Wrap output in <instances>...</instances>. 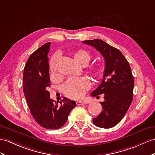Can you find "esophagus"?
<instances>
[{"label":"esophagus","instance_id":"esophagus-1","mask_svg":"<svg viewBox=\"0 0 155 155\" xmlns=\"http://www.w3.org/2000/svg\"><path fill=\"white\" fill-rule=\"evenodd\" d=\"M85 103L84 101H77L76 102V104L77 105H84Z\"/></svg>","mask_w":155,"mask_h":155}]
</instances>
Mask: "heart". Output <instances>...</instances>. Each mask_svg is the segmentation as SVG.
Returning a JSON list of instances; mask_svg holds the SVG:
<instances>
[{"mask_svg": "<svg viewBox=\"0 0 155 155\" xmlns=\"http://www.w3.org/2000/svg\"><path fill=\"white\" fill-rule=\"evenodd\" d=\"M74 59L81 65L88 64L91 59L90 54L84 50H78L74 54ZM58 61V56L54 55L50 62V72L54 73L55 71V65ZM91 73L94 77H100L103 73L100 67H94ZM90 81L85 77H71L63 86V92L67 97L74 100L82 97L86 92L90 88Z\"/></svg>", "mask_w": 155, "mask_h": 155, "instance_id": "b5f03b06", "label": "heart"}]
</instances>
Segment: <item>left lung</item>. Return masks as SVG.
Listing matches in <instances>:
<instances>
[{"label": "left lung", "mask_w": 155, "mask_h": 155, "mask_svg": "<svg viewBox=\"0 0 155 155\" xmlns=\"http://www.w3.org/2000/svg\"><path fill=\"white\" fill-rule=\"evenodd\" d=\"M95 48L105 59L104 79L92 96L104 94L103 110L93 118L94 125L102 128L116 126L124 117L133 100L134 80L128 61L120 50L101 39L82 42Z\"/></svg>", "instance_id": "obj_1"}]
</instances>
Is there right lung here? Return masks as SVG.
I'll return each mask as SVG.
<instances>
[{
  "label": "right lung",
  "mask_w": 155,
  "mask_h": 155,
  "mask_svg": "<svg viewBox=\"0 0 155 155\" xmlns=\"http://www.w3.org/2000/svg\"><path fill=\"white\" fill-rule=\"evenodd\" d=\"M50 44H45L27 59L23 71V90L27 105L36 122L45 128L56 130L65 124L71 110L76 107V103L64 97L58 104V101L50 98L47 55Z\"/></svg>",
  "instance_id": "right-lung-1"
}]
</instances>
